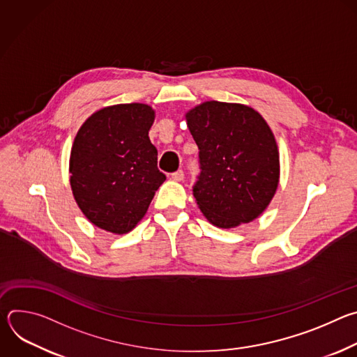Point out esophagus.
Listing matches in <instances>:
<instances>
[{
  "instance_id": "esophagus-1",
  "label": "esophagus",
  "mask_w": 357,
  "mask_h": 357,
  "mask_svg": "<svg viewBox=\"0 0 357 357\" xmlns=\"http://www.w3.org/2000/svg\"><path fill=\"white\" fill-rule=\"evenodd\" d=\"M183 176H185V174H183V171H182V169H179V171H176V172L171 174V178H172L174 181H176V182H181V181L183 179Z\"/></svg>"
}]
</instances>
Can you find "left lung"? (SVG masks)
Listing matches in <instances>:
<instances>
[{
  "mask_svg": "<svg viewBox=\"0 0 357 357\" xmlns=\"http://www.w3.org/2000/svg\"><path fill=\"white\" fill-rule=\"evenodd\" d=\"M186 121L199 148L193 196L202 213L222 229L259 218L280 178L278 148L266 120L243 105L206 101Z\"/></svg>",
  "mask_w": 357,
  "mask_h": 357,
  "instance_id": "left-lung-1",
  "label": "left lung"
}]
</instances>
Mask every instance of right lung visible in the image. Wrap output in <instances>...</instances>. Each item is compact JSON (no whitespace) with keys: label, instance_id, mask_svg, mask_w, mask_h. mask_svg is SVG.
I'll return each instance as SVG.
<instances>
[{"label":"right lung","instance_id":"1","mask_svg":"<svg viewBox=\"0 0 357 357\" xmlns=\"http://www.w3.org/2000/svg\"><path fill=\"white\" fill-rule=\"evenodd\" d=\"M154 119L146 105H117L91 114L80 127L70 152V185L94 226L128 233L167 179L148 137Z\"/></svg>","mask_w":357,"mask_h":357}]
</instances>
